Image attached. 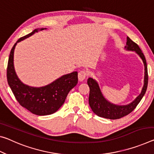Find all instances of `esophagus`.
<instances>
[{
  "label": "esophagus",
  "instance_id": "esophagus-1",
  "mask_svg": "<svg viewBox=\"0 0 154 154\" xmlns=\"http://www.w3.org/2000/svg\"><path fill=\"white\" fill-rule=\"evenodd\" d=\"M87 75V73L84 70H81L79 73H78V79L79 82H83L86 79V77Z\"/></svg>",
  "mask_w": 154,
  "mask_h": 154
}]
</instances>
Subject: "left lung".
Segmentation results:
<instances>
[{
    "label": "left lung",
    "mask_w": 154,
    "mask_h": 154,
    "mask_svg": "<svg viewBox=\"0 0 154 154\" xmlns=\"http://www.w3.org/2000/svg\"><path fill=\"white\" fill-rule=\"evenodd\" d=\"M125 48L128 51H135L143 60L144 66H145V77H144V85L142 91L136 99L130 104L125 105V106H119V105H115L109 102L103 97L96 80L91 77L88 78L87 83L90 88L89 105L94 113L100 117L108 119H118L128 115L131 113L140 103V100L142 99L147 90L148 73L145 55H143L142 51L139 48L137 44L133 42L129 37L127 38V43Z\"/></svg>",
    "instance_id": "8db88e82"
}]
</instances>
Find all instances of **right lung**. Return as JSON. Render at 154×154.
Instances as JSON below:
<instances>
[{
    "label": "right lung",
    "instance_id": "right-lung-1",
    "mask_svg": "<svg viewBox=\"0 0 154 154\" xmlns=\"http://www.w3.org/2000/svg\"><path fill=\"white\" fill-rule=\"evenodd\" d=\"M40 29L22 37L12 47L7 69V82L20 106L38 116L52 114L64 104L70 90L78 82L77 72L64 75L47 86L35 88L24 84L18 79L14 66V53L17 43L32 35ZM43 28L40 29L43 30Z\"/></svg>",
    "mask_w": 154,
    "mask_h": 154
}]
</instances>
